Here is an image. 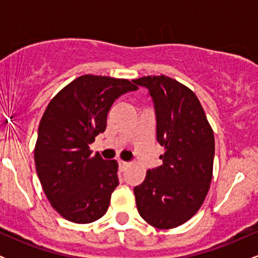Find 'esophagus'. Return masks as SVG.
<instances>
[{
	"instance_id": "esophagus-1",
	"label": "esophagus",
	"mask_w": 258,
	"mask_h": 258,
	"mask_svg": "<svg viewBox=\"0 0 258 258\" xmlns=\"http://www.w3.org/2000/svg\"><path fill=\"white\" fill-rule=\"evenodd\" d=\"M119 168L121 171H125L127 167H128V165H130V162H127V161H123V160H119Z\"/></svg>"
}]
</instances>
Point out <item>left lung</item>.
Returning <instances> with one entry per match:
<instances>
[{"mask_svg":"<svg viewBox=\"0 0 258 258\" xmlns=\"http://www.w3.org/2000/svg\"><path fill=\"white\" fill-rule=\"evenodd\" d=\"M149 90L156 115V139L165 148L161 166L147 171L135 186L137 210L147 223L170 229L190 220L212 179L214 131L191 90L168 76L133 80Z\"/></svg>","mask_w":258,"mask_h":258,"instance_id":"obj_1","label":"left lung"}]
</instances>
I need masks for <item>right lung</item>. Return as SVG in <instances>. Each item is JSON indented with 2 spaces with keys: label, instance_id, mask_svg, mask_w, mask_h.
<instances>
[{
  "label": "right lung",
  "instance_id": "right-lung-1",
  "mask_svg": "<svg viewBox=\"0 0 258 258\" xmlns=\"http://www.w3.org/2000/svg\"><path fill=\"white\" fill-rule=\"evenodd\" d=\"M138 90L126 79L82 75L59 91L40 121L35 165L51 205L65 220L91 223L105 215L119 185L117 162L92 154L121 94Z\"/></svg>",
  "mask_w": 258,
  "mask_h": 258
}]
</instances>
